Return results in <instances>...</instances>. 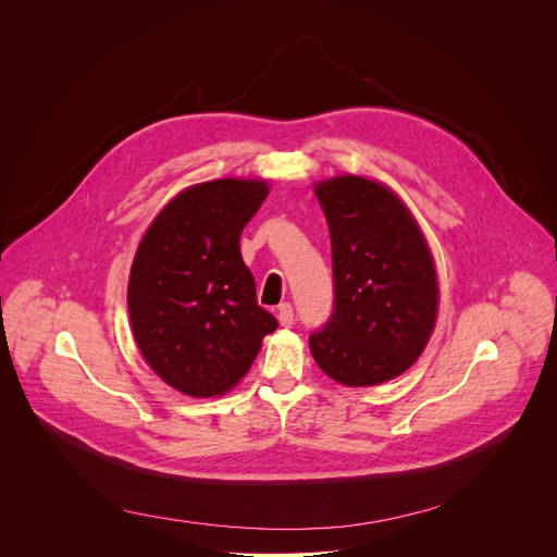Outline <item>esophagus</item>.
Instances as JSON below:
<instances>
[{"label":"esophagus","mask_w":557,"mask_h":557,"mask_svg":"<svg viewBox=\"0 0 557 557\" xmlns=\"http://www.w3.org/2000/svg\"><path fill=\"white\" fill-rule=\"evenodd\" d=\"M277 320H280V324L282 326H293V322H295V310H293V306L290 304H282L280 308H277Z\"/></svg>","instance_id":"1"}]
</instances>
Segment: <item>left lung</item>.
I'll return each instance as SVG.
<instances>
[{"label": "left lung", "mask_w": 557, "mask_h": 557, "mask_svg": "<svg viewBox=\"0 0 557 557\" xmlns=\"http://www.w3.org/2000/svg\"><path fill=\"white\" fill-rule=\"evenodd\" d=\"M333 247L335 308L310 352L331 379L379 385L406 372L436 324L438 284L425 237L394 191L361 176L314 185Z\"/></svg>", "instance_id": "obj_1"}]
</instances>
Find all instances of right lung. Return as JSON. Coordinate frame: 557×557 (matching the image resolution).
I'll return each instance as SVG.
<instances>
[{
	"instance_id": "1",
	"label": "right lung",
	"mask_w": 557,
	"mask_h": 557,
	"mask_svg": "<svg viewBox=\"0 0 557 557\" xmlns=\"http://www.w3.org/2000/svg\"><path fill=\"white\" fill-rule=\"evenodd\" d=\"M267 196V181L187 187L138 245L127 284L132 333L149 368L183 394L231 389L277 329L240 253V233Z\"/></svg>"
}]
</instances>
